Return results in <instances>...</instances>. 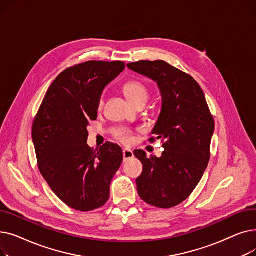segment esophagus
I'll return each mask as SVG.
<instances>
[{"mask_svg":"<svg viewBox=\"0 0 256 256\" xmlns=\"http://www.w3.org/2000/svg\"><path fill=\"white\" fill-rule=\"evenodd\" d=\"M132 156H134V154L132 150H124V162H126V160H130Z\"/></svg>","mask_w":256,"mask_h":256,"instance_id":"34e87169","label":"esophagus"}]
</instances>
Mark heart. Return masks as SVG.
<instances>
[{
  "label": "heart",
  "mask_w": 256,
  "mask_h": 256,
  "mask_svg": "<svg viewBox=\"0 0 256 256\" xmlns=\"http://www.w3.org/2000/svg\"><path fill=\"white\" fill-rule=\"evenodd\" d=\"M122 90L126 94L128 100L134 104H137L140 102H146L147 98H148V89L145 86V84L139 80H128L122 86ZM104 104L102 98L98 102V106L102 108ZM115 137L117 140H119L121 143L126 145H130L134 142L132 132L128 130L121 128L116 132Z\"/></svg>",
  "instance_id": "heart-1"
}]
</instances>
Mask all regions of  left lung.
Here are the masks:
<instances>
[{"label": "left lung", "instance_id": "obj_1", "mask_svg": "<svg viewBox=\"0 0 256 256\" xmlns=\"http://www.w3.org/2000/svg\"><path fill=\"white\" fill-rule=\"evenodd\" d=\"M128 67L156 82L162 110L150 142L162 140V156L147 158L136 150L143 164L136 180L138 194L160 208L176 206L194 191L208 167L214 130L204 93L196 80L165 61H138Z\"/></svg>", "mask_w": 256, "mask_h": 256}]
</instances>
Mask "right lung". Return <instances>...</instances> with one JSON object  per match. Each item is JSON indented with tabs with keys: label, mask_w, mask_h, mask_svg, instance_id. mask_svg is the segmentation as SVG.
<instances>
[{
	"label": "right lung",
	"mask_w": 256,
	"mask_h": 256,
	"mask_svg": "<svg viewBox=\"0 0 256 256\" xmlns=\"http://www.w3.org/2000/svg\"><path fill=\"white\" fill-rule=\"evenodd\" d=\"M126 68L124 62L88 61L62 72L48 88L32 126L38 168L70 208L89 212L102 206L122 163V150L106 142L93 150L87 128L98 118L104 87Z\"/></svg>",
	"instance_id": "1"
}]
</instances>
